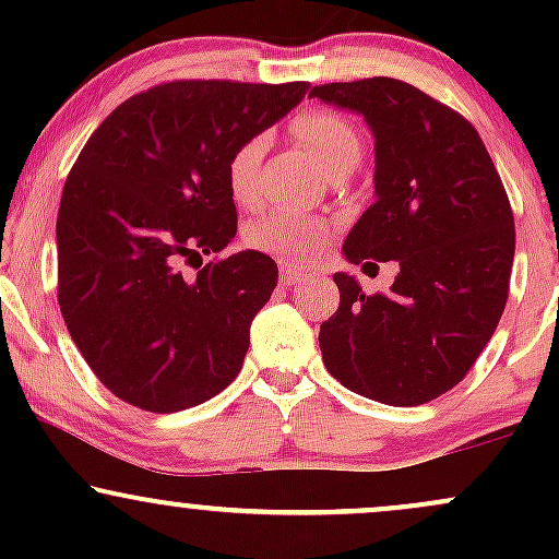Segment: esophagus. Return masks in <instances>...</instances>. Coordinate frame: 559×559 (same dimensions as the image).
I'll list each match as a JSON object with an SVG mask.
<instances>
[{"label":"esophagus","mask_w":559,"mask_h":559,"mask_svg":"<svg viewBox=\"0 0 559 559\" xmlns=\"http://www.w3.org/2000/svg\"><path fill=\"white\" fill-rule=\"evenodd\" d=\"M307 271H301L299 265H281V284L294 286L299 278H305Z\"/></svg>","instance_id":"obj_1"}]
</instances>
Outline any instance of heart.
Returning <instances> with one entry per match:
<instances>
[{"label":"heart","instance_id":"heart-1","mask_svg":"<svg viewBox=\"0 0 559 559\" xmlns=\"http://www.w3.org/2000/svg\"><path fill=\"white\" fill-rule=\"evenodd\" d=\"M288 131L310 152L320 170L329 173V176L355 168L362 155V139L355 123L344 112L331 110V107H310V110L294 115ZM262 157H265V139L262 136L241 141L230 152L226 163V183L230 199L241 207H252L258 202ZM325 239H329V223L320 221V217L294 213H267L247 230L249 247L286 262L316 258Z\"/></svg>","mask_w":559,"mask_h":559}]
</instances>
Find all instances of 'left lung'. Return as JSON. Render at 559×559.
<instances>
[{
	"instance_id": "1",
	"label": "left lung",
	"mask_w": 559,
	"mask_h": 559,
	"mask_svg": "<svg viewBox=\"0 0 559 559\" xmlns=\"http://www.w3.org/2000/svg\"><path fill=\"white\" fill-rule=\"evenodd\" d=\"M310 96L360 112L376 136V202L346 236V260L400 265L376 294L333 273L323 362L368 400L426 404L463 381L504 312L515 217L502 178L471 120L413 83L376 75Z\"/></svg>"
}]
</instances>
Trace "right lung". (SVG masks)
<instances>
[{"label": "right lung", "mask_w": 559, "mask_h": 559, "mask_svg": "<svg viewBox=\"0 0 559 559\" xmlns=\"http://www.w3.org/2000/svg\"><path fill=\"white\" fill-rule=\"evenodd\" d=\"M307 88L157 83L88 136L57 213V301L83 360L118 400L178 413L239 376L278 265L254 249L217 258L239 223L226 163Z\"/></svg>", "instance_id": "1"}]
</instances>
